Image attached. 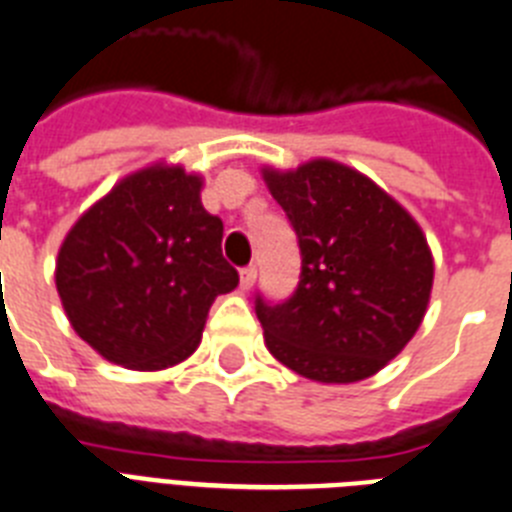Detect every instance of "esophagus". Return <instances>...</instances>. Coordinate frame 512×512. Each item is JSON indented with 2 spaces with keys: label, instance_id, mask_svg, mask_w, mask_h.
Segmentation results:
<instances>
[{
  "label": "esophagus",
  "instance_id": "obj_1",
  "mask_svg": "<svg viewBox=\"0 0 512 512\" xmlns=\"http://www.w3.org/2000/svg\"><path fill=\"white\" fill-rule=\"evenodd\" d=\"M257 278V268L255 265H247V268L239 270V283H242V289H249Z\"/></svg>",
  "mask_w": 512,
  "mask_h": 512
}]
</instances>
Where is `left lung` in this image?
Returning a JSON list of instances; mask_svg holds the SVG:
<instances>
[{
	"label": "left lung",
	"instance_id": "left-lung-1",
	"mask_svg": "<svg viewBox=\"0 0 512 512\" xmlns=\"http://www.w3.org/2000/svg\"><path fill=\"white\" fill-rule=\"evenodd\" d=\"M302 255L294 294L255 296L265 346L317 382H356L380 372L414 338L432 291V255L419 223L359 171L309 161L265 169Z\"/></svg>",
	"mask_w": 512,
	"mask_h": 512
}]
</instances>
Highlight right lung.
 I'll return each instance as SVG.
<instances>
[{
    "label": "right lung",
    "mask_w": 512,
    "mask_h": 512,
    "mask_svg": "<svg viewBox=\"0 0 512 512\" xmlns=\"http://www.w3.org/2000/svg\"><path fill=\"white\" fill-rule=\"evenodd\" d=\"M200 187L182 166H150L122 179L64 239L59 299L103 359L130 369L184 362L210 304L236 289L223 221L203 208Z\"/></svg>",
    "instance_id": "1"
}]
</instances>
